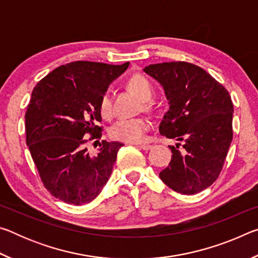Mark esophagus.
Returning a JSON list of instances; mask_svg holds the SVG:
<instances>
[{"label":"esophagus","mask_w":258,"mask_h":258,"mask_svg":"<svg viewBox=\"0 0 258 258\" xmlns=\"http://www.w3.org/2000/svg\"><path fill=\"white\" fill-rule=\"evenodd\" d=\"M139 148H141V149H143V150H150L151 148H152V146L151 145H149V143H140V145H137Z\"/></svg>","instance_id":"esophagus-1"}]
</instances>
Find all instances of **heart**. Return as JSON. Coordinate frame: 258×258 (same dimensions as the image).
Wrapping results in <instances>:
<instances>
[{
	"label": "heart",
	"mask_w": 258,
	"mask_h": 258,
	"mask_svg": "<svg viewBox=\"0 0 258 258\" xmlns=\"http://www.w3.org/2000/svg\"><path fill=\"white\" fill-rule=\"evenodd\" d=\"M128 86L142 101H149L154 93L150 82L142 75H134L130 78ZM100 113L104 118L112 115L110 93L106 92L100 99ZM151 123L146 118H119L111 125L110 134L117 140L126 142H140L145 140Z\"/></svg>",
	"instance_id": "obj_1"
}]
</instances>
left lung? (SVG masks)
Masks as SVG:
<instances>
[{"label":"left lung","mask_w":258,"mask_h":258,"mask_svg":"<svg viewBox=\"0 0 258 258\" xmlns=\"http://www.w3.org/2000/svg\"><path fill=\"white\" fill-rule=\"evenodd\" d=\"M143 72L163 86L169 109L160 134L184 145L169 146L172 159L160 180L182 195H196L220 175L232 141L233 104L224 86L194 63L149 64Z\"/></svg>","instance_id":"1"}]
</instances>
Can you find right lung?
Wrapping results in <instances>:
<instances>
[{
    "mask_svg": "<svg viewBox=\"0 0 258 258\" xmlns=\"http://www.w3.org/2000/svg\"><path fill=\"white\" fill-rule=\"evenodd\" d=\"M128 64L75 61L34 87L25 115L26 142L44 186L61 202L91 203L110 177L123 143L103 140L94 156L85 145L89 135L101 138L100 99Z\"/></svg>",
    "mask_w": 258,
    "mask_h": 258,
    "instance_id": "obj_1",
    "label": "right lung"
}]
</instances>
